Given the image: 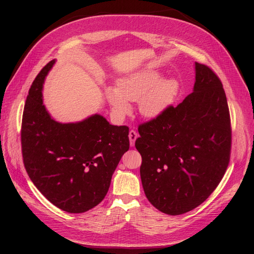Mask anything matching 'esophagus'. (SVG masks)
Returning <instances> with one entry per match:
<instances>
[{"instance_id":"1","label":"esophagus","mask_w":254,"mask_h":254,"mask_svg":"<svg viewBox=\"0 0 254 254\" xmlns=\"http://www.w3.org/2000/svg\"><path fill=\"white\" fill-rule=\"evenodd\" d=\"M137 133L134 131V130H130L129 131V142H130V146H133L135 143V140L137 139Z\"/></svg>"}]
</instances>
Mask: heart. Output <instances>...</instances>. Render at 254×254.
Masks as SVG:
<instances>
[{
	"instance_id": "obj_1",
	"label": "heart",
	"mask_w": 254,
	"mask_h": 254,
	"mask_svg": "<svg viewBox=\"0 0 254 254\" xmlns=\"http://www.w3.org/2000/svg\"><path fill=\"white\" fill-rule=\"evenodd\" d=\"M179 90L180 84L175 78L162 79L157 71L143 70L120 78L117 89H106V96L120 118L131 110L129 102L139 101V111L144 118L158 119L173 106Z\"/></svg>"
}]
</instances>
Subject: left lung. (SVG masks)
I'll list each match as a JSON object with an SVG mask.
<instances>
[{"mask_svg":"<svg viewBox=\"0 0 254 254\" xmlns=\"http://www.w3.org/2000/svg\"><path fill=\"white\" fill-rule=\"evenodd\" d=\"M135 148L144 193L168 215L194 210L217 188L229 164L231 124L222 83L195 63L193 93L139 126Z\"/></svg>","mask_w":254,"mask_h":254,"instance_id":"1","label":"left lung"}]
</instances>
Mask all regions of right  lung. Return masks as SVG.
<instances>
[{"instance_id": "right-lung-1", "label": "right lung", "mask_w": 254, "mask_h": 254, "mask_svg": "<svg viewBox=\"0 0 254 254\" xmlns=\"http://www.w3.org/2000/svg\"><path fill=\"white\" fill-rule=\"evenodd\" d=\"M45 65L28 91L23 111L21 144L25 170L41 194L68 213L96 206L109 190L112 175L129 149V128L93 114L76 123L54 120L43 105Z\"/></svg>"}]
</instances>
